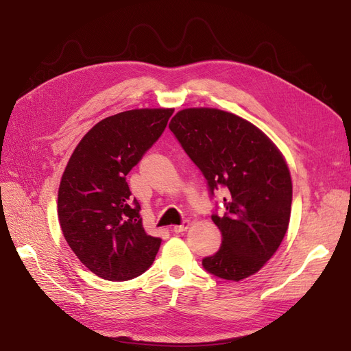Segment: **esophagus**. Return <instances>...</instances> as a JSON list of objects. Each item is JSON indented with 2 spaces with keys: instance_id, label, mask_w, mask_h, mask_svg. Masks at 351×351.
Wrapping results in <instances>:
<instances>
[{
  "instance_id": "1",
  "label": "esophagus",
  "mask_w": 351,
  "mask_h": 351,
  "mask_svg": "<svg viewBox=\"0 0 351 351\" xmlns=\"http://www.w3.org/2000/svg\"><path fill=\"white\" fill-rule=\"evenodd\" d=\"M189 225H191V222L189 220H183V222L180 223V225H178V226H173V232L175 233H180V232H185L188 228H189Z\"/></svg>"
}]
</instances>
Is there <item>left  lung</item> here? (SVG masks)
<instances>
[{
	"label": "left lung",
	"mask_w": 351,
	"mask_h": 351,
	"mask_svg": "<svg viewBox=\"0 0 351 351\" xmlns=\"http://www.w3.org/2000/svg\"><path fill=\"white\" fill-rule=\"evenodd\" d=\"M169 129L208 182L223 189V216L212 215L220 249L202 261L206 271L239 282L259 271L279 249L291 210V179L271 141L254 125L213 108L183 109Z\"/></svg>",
	"instance_id": "1"
}]
</instances>
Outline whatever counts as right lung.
I'll return each mask as SVG.
<instances>
[{
	"mask_svg": "<svg viewBox=\"0 0 351 351\" xmlns=\"http://www.w3.org/2000/svg\"><path fill=\"white\" fill-rule=\"evenodd\" d=\"M173 109H132L98 122L81 139L58 191L60 225L72 252L99 278L125 282L155 261L126 175L163 134Z\"/></svg>",
	"mask_w": 351,
	"mask_h": 351,
	"instance_id": "1",
	"label": "right lung"
}]
</instances>
